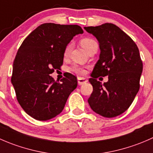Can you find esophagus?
<instances>
[{"instance_id": "obj_1", "label": "esophagus", "mask_w": 153, "mask_h": 153, "mask_svg": "<svg viewBox=\"0 0 153 153\" xmlns=\"http://www.w3.org/2000/svg\"><path fill=\"white\" fill-rule=\"evenodd\" d=\"M88 81L87 79H86V78H81V77H79V78H78V85H82V84H85Z\"/></svg>"}]
</instances>
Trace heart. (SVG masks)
I'll return each mask as SVG.
<instances>
[{"label":"heart","instance_id":"1","mask_svg":"<svg viewBox=\"0 0 153 153\" xmlns=\"http://www.w3.org/2000/svg\"><path fill=\"white\" fill-rule=\"evenodd\" d=\"M80 44H81V47L84 48L86 52H88L91 48L93 47V46L96 45L97 43L95 40L92 39V38H84L80 41ZM71 47H72L71 44H69V45L66 47L65 51H64V55H65V56H67V55H69V52H70ZM72 71L75 72L76 73L80 74V75H83V74H84V72H85V70L84 69V68L79 67V66H74V67L72 68Z\"/></svg>","mask_w":153,"mask_h":153}]
</instances>
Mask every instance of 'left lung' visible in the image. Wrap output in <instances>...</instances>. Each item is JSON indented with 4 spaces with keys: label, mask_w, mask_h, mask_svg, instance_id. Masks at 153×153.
<instances>
[{
    "label": "left lung",
    "mask_w": 153,
    "mask_h": 153,
    "mask_svg": "<svg viewBox=\"0 0 153 153\" xmlns=\"http://www.w3.org/2000/svg\"><path fill=\"white\" fill-rule=\"evenodd\" d=\"M99 43V59L89 81L93 91L88 99L91 109L106 118L124 112L139 90L143 64L139 50L132 38L115 24L84 27ZM108 75L102 85L98 76Z\"/></svg>",
    "instance_id": "8db88e82"
}]
</instances>
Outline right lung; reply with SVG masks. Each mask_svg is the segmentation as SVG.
Segmentation results:
<instances>
[{
  "mask_svg": "<svg viewBox=\"0 0 153 153\" xmlns=\"http://www.w3.org/2000/svg\"><path fill=\"white\" fill-rule=\"evenodd\" d=\"M82 33L78 25L47 23L23 41L14 61L11 81L18 103L32 118L38 121L55 118L76 89L75 75L67 74L58 83L49 75L63 64L64 51L73 37Z\"/></svg>",
  "mask_w": 153,
  "mask_h": 153,
  "instance_id": "add662e5",
  "label": "right lung"
}]
</instances>
